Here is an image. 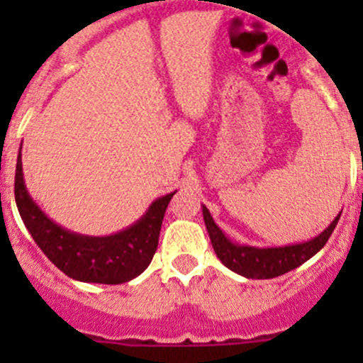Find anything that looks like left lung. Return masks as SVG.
Masks as SVG:
<instances>
[{"label":"left lung","instance_id":"8db88e82","mask_svg":"<svg viewBox=\"0 0 363 363\" xmlns=\"http://www.w3.org/2000/svg\"><path fill=\"white\" fill-rule=\"evenodd\" d=\"M201 209H203L205 226H207L216 256L228 269L247 279H273L305 264L326 245L341 216H335L324 232L307 241L284 245V247H254V245L232 241L213 220L209 209L205 205H201Z\"/></svg>","mask_w":363,"mask_h":363}]
</instances>
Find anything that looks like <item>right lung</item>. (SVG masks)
Returning a JSON list of instances; mask_svg holds the SVG:
<instances>
[{
	"label": "right lung",
	"mask_w": 363,
	"mask_h": 363,
	"mask_svg": "<svg viewBox=\"0 0 363 363\" xmlns=\"http://www.w3.org/2000/svg\"><path fill=\"white\" fill-rule=\"evenodd\" d=\"M175 194L177 190L154 199L139 220L121 232L82 235L60 226L45 215L26 188L20 150L16 158L14 199L20 218L45 256L65 275L81 282L122 284L141 275L152 262L165 209Z\"/></svg>",
	"instance_id": "1"
}]
</instances>
